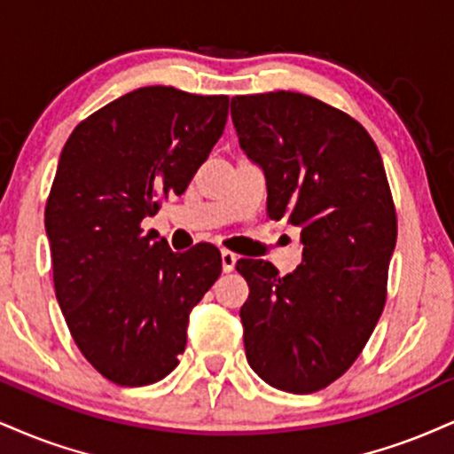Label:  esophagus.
Segmentation results:
<instances>
[{
    "label": "esophagus",
    "instance_id": "esophagus-1",
    "mask_svg": "<svg viewBox=\"0 0 454 454\" xmlns=\"http://www.w3.org/2000/svg\"><path fill=\"white\" fill-rule=\"evenodd\" d=\"M239 255L232 254V251L228 249H222V269L223 272H232L234 270V264H237Z\"/></svg>",
    "mask_w": 454,
    "mask_h": 454
}]
</instances>
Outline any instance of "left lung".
I'll return each mask as SVG.
<instances>
[{
  "label": "left lung",
  "mask_w": 454,
  "mask_h": 454,
  "mask_svg": "<svg viewBox=\"0 0 454 454\" xmlns=\"http://www.w3.org/2000/svg\"><path fill=\"white\" fill-rule=\"evenodd\" d=\"M239 144L266 177L270 220L289 217L304 245L289 275L239 260L247 362L289 393L325 389L351 368L387 298L397 220L383 158L362 124L300 92L232 97Z\"/></svg>",
  "instance_id": "obj_1"
}]
</instances>
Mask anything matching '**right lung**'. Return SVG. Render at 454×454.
<instances>
[{"label":"right lung","mask_w":454,"mask_h":454,"mask_svg":"<svg viewBox=\"0 0 454 454\" xmlns=\"http://www.w3.org/2000/svg\"><path fill=\"white\" fill-rule=\"evenodd\" d=\"M226 118V95L145 86L82 120L63 147L43 213L54 292L75 345L112 383L165 379L190 310L220 277L215 245L175 254L141 222L185 192Z\"/></svg>","instance_id":"right-lung-1"}]
</instances>
